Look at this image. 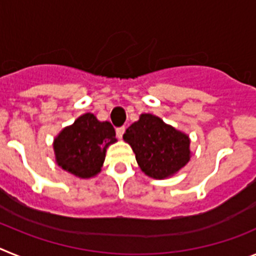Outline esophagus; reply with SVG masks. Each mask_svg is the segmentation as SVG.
<instances>
[{
  "label": "esophagus",
  "instance_id": "obj_1",
  "mask_svg": "<svg viewBox=\"0 0 256 256\" xmlns=\"http://www.w3.org/2000/svg\"><path fill=\"white\" fill-rule=\"evenodd\" d=\"M124 132H126V126H119V128H116V136L119 137V138L123 137Z\"/></svg>",
  "mask_w": 256,
  "mask_h": 256
}]
</instances>
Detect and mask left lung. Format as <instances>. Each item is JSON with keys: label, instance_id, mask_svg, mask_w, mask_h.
I'll list each match as a JSON object with an SVG mask.
<instances>
[{"label": "left lung", "instance_id": "obj_1", "mask_svg": "<svg viewBox=\"0 0 256 256\" xmlns=\"http://www.w3.org/2000/svg\"><path fill=\"white\" fill-rule=\"evenodd\" d=\"M123 140L130 144L141 170L155 180L174 176L191 158L188 136L152 114H141Z\"/></svg>", "mask_w": 256, "mask_h": 256}]
</instances>
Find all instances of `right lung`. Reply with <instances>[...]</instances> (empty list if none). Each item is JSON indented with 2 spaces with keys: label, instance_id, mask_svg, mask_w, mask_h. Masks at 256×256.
Wrapping results in <instances>:
<instances>
[{
  "label": "right lung",
  "instance_id": "right-lung-1",
  "mask_svg": "<svg viewBox=\"0 0 256 256\" xmlns=\"http://www.w3.org/2000/svg\"><path fill=\"white\" fill-rule=\"evenodd\" d=\"M114 142V126L87 112L65 126L54 140L56 162L76 177H94L101 172L106 148Z\"/></svg>",
  "mask_w": 256,
  "mask_h": 256
}]
</instances>
